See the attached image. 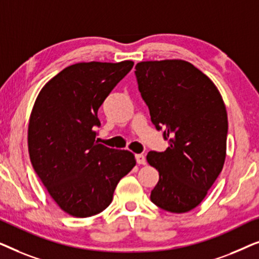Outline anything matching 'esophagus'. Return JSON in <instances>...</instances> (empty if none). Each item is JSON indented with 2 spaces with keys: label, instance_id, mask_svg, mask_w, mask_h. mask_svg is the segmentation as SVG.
I'll list each match as a JSON object with an SVG mask.
<instances>
[{
  "label": "esophagus",
  "instance_id": "34e87169",
  "mask_svg": "<svg viewBox=\"0 0 259 259\" xmlns=\"http://www.w3.org/2000/svg\"><path fill=\"white\" fill-rule=\"evenodd\" d=\"M136 160L139 165L146 164V158H145L144 154H136Z\"/></svg>",
  "mask_w": 259,
  "mask_h": 259
}]
</instances>
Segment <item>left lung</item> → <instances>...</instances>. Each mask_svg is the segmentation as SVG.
Here are the masks:
<instances>
[{"label": "left lung", "mask_w": 259, "mask_h": 259, "mask_svg": "<svg viewBox=\"0 0 259 259\" xmlns=\"http://www.w3.org/2000/svg\"><path fill=\"white\" fill-rule=\"evenodd\" d=\"M138 86L151 121L169 140L147 161L159 172L151 200L162 210L185 213L197 207L222 172L228 113L218 88L184 60L137 63Z\"/></svg>", "instance_id": "left-lung-1"}]
</instances>
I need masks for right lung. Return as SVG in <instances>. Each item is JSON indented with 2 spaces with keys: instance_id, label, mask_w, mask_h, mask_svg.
<instances>
[{
  "instance_id": "1",
  "label": "right lung",
  "mask_w": 259,
  "mask_h": 259,
  "mask_svg": "<svg viewBox=\"0 0 259 259\" xmlns=\"http://www.w3.org/2000/svg\"><path fill=\"white\" fill-rule=\"evenodd\" d=\"M133 65L75 63L49 80L35 100L28 126L31 165L59 207L73 217L104 211L137 164L132 152L99 144L94 131L100 126L99 107Z\"/></svg>"
}]
</instances>
